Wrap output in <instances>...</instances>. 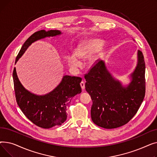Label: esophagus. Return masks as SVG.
<instances>
[{
    "instance_id": "1",
    "label": "esophagus",
    "mask_w": 157,
    "mask_h": 157,
    "mask_svg": "<svg viewBox=\"0 0 157 157\" xmlns=\"http://www.w3.org/2000/svg\"><path fill=\"white\" fill-rule=\"evenodd\" d=\"M80 85H81V87L82 90H84V89H85V83H84L83 81L81 82Z\"/></svg>"
}]
</instances>
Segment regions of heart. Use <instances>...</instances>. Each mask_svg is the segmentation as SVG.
Masks as SVG:
<instances>
[{
  "mask_svg": "<svg viewBox=\"0 0 157 157\" xmlns=\"http://www.w3.org/2000/svg\"><path fill=\"white\" fill-rule=\"evenodd\" d=\"M103 40L99 39H90L80 44L75 49L74 53L67 56L68 65L72 69H78L82 65L80 59H86L90 56V62L92 65L97 63L101 58L104 48Z\"/></svg>",
  "mask_w": 157,
  "mask_h": 157,
  "instance_id": "obj_1",
  "label": "heart"
}]
</instances>
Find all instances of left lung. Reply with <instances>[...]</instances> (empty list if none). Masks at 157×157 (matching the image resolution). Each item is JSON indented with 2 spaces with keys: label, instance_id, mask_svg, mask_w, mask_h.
Wrapping results in <instances>:
<instances>
[{
  "label": "left lung",
  "instance_id": "8db88e82",
  "mask_svg": "<svg viewBox=\"0 0 157 157\" xmlns=\"http://www.w3.org/2000/svg\"><path fill=\"white\" fill-rule=\"evenodd\" d=\"M145 62L143 53L137 51V62L130 74L128 84L123 85L101 60L85 78V89L93 102L91 118L97 125L115 128L125 125L137 112L145 95Z\"/></svg>",
  "mask_w": 157,
  "mask_h": 157
}]
</instances>
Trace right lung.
<instances>
[{
    "instance_id": "obj_1",
    "label": "right lung",
    "mask_w": 157,
    "mask_h": 157,
    "mask_svg": "<svg viewBox=\"0 0 157 157\" xmlns=\"http://www.w3.org/2000/svg\"><path fill=\"white\" fill-rule=\"evenodd\" d=\"M62 34L58 30H41L35 32L24 43L16 56L15 64L33 43ZM13 77L16 99L20 108L29 120L43 128L61 125L67 120L66 111L72 97L81 92L80 83L82 79L79 77L63 76L59 85L55 89L42 95L30 92L22 85L18 78L16 67L13 71Z\"/></svg>"
}]
</instances>
